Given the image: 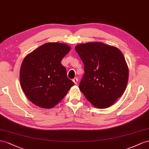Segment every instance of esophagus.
I'll return each instance as SVG.
<instances>
[{
	"label": "esophagus",
	"instance_id": "1",
	"mask_svg": "<svg viewBox=\"0 0 149 149\" xmlns=\"http://www.w3.org/2000/svg\"><path fill=\"white\" fill-rule=\"evenodd\" d=\"M73 82H74V83L75 84H77V82H78V79H77V77H75V78H74L73 80Z\"/></svg>",
	"mask_w": 149,
	"mask_h": 149
}]
</instances>
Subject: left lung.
Returning a JSON list of instances; mask_svg holds the SVG:
<instances>
[{
  "label": "left lung",
  "instance_id": "obj_1",
  "mask_svg": "<svg viewBox=\"0 0 149 149\" xmlns=\"http://www.w3.org/2000/svg\"><path fill=\"white\" fill-rule=\"evenodd\" d=\"M75 49L84 65L80 91L94 107H110L122 95L128 82L124 55L116 47L99 42L80 44Z\"/></svg>",
  "mask_w": 149,
  "mask_h": 149
}]
</instances>
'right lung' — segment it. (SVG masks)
Instances as JSON below:
<instances>
[{
    "label": "right lung",
    "instance_id": "1",
    "mask_svg": "<svg viewBox=\"0 0 149 149\" xmlns=\"http://www.w3.org/2000/svg\"><path fill=\"white\" fill-rule=\"evenodd\" d=\"M70 49L66 44L49 42L25 56L20 67V82L33 104L44 109L52 108L74 86L61 63Z\"/></svg>",
    "mask_w": 149,
    "mask_h": 149
}]
</instances>
